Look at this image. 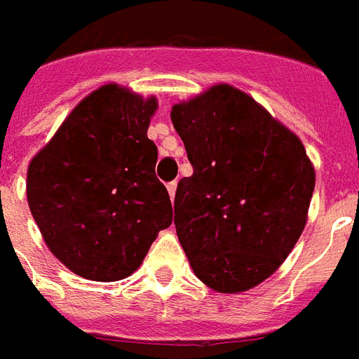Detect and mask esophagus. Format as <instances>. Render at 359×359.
I'll use <instances>...</instances> for the list:
<instances>
[{
	"mask_svg": "<svg viewBox=\"0 0 359 359\" xmlns=\"http://www.w3.org/2000/svg\"><path fill=\"white\" fill-rule=\"evenodd\" d=\"M167 192H169V196H171V200L175 198V192H177V182H169L167 184Z\"/></svg>",
	"mask_w": 359,
	"mask_h": 359,
	"instance_id": "34e87169",
	"label": "esophagus"
}]
</instances>
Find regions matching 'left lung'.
I'll return each instance as SVG.
<instances>
[{
  "label": "left lung",
  "mask_w": 359,
  "mask_h": 359,
  "mask_svg": "<svg viewBox=\"0 0 359 359\" xmlns=\"http://www.w3.org/2000/svg\"><path fill=\"white\" fill-rule=\"evenodd\" d=\"M171 121L194 167L175 194L194 274L219 293L259 285L306 224L316 172L301 139L226 83L172 106Z\"/></svg>",
  "instance_id": "left-lung-1"
}]
</instances>
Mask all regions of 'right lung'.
<instances>
[{"label": "right lung", "mask_w": 359, "mask_h": 359, "mask_svg": "<svg viewBox=\"0 0 359 359\" xmlns=\"http://www.w3.org/2000/svg\"><path fill=\"white\" fill-rule=\"evenodd\" d=\"M154 97L108 83L79 102L30 161L26 196L51 253L93 281L131 276L172 220L148 139Z\"/></svg>", "instance_id": "obj_1"}]
</instances>
